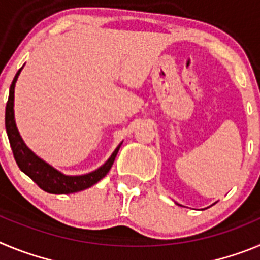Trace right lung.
Masks as SVG:
<instances>
[{
  "instance_id": "obj_1",
  "label": "right lung",
  "mask_w": 260,
  "mask_h": 260,
  "mask_svg": "<svg viewBox=\"0 0 260 260\" xmlns=\"http://www.w3.org/2000/svg\"><path fill=\"white\" fill-rule=\"evenodd\" d=\"M22 69L23 66L18 70L13 82H11L10 92H9L8 103H6V112H5L6 133H8L9 142H10L14 158H15L18 167L40 189L50 192V194H71V192L88 189V187L98 183L99 181L107 176V173L113 165L114 158H116L119 147L122 143L117 147L104 165H102L99 169L91 172V173L83 174V176H65V174H62L61 172H58L53 167H50L49 164H47L44 160L38 157L24 144L22 137L19 135V132H18L17 125H15V119H14V88H15V83H17V79Z\"/></svg>"
}]
</instances>
